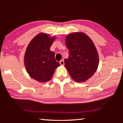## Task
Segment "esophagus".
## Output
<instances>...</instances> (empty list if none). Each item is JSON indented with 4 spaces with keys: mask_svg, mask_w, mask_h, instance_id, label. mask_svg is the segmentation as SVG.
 <instances>
[{
    "mask_svg": "<svg viewBox=\"0 0 123 123\" xmlns=\"http://www.w3.org/2000/svg\"><path fill=\"white\" fill-rule=\"evenodd\" d=\"M59 63H60L61 65H62V66H64V60H61L60 61V62H59Z\"/></svg>",
    "mask_w": 123,
    "mask_h": 123,
    "instance_id": "1",
    "label": "esophagus"
}]
</instances>
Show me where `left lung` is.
Masks as SVG:
<instances>
[{"instance_id":"obj_1","label":"left lung","mask_w":123,"mask_h":123,"mask_svg":"<svg viewBox=\"0 0 123 123\" xmlns=\"http://www.w3.org/2000/svg\"><path fill=\"white\" fill-rule=\"evenodd\" d=\"M69 50L65 66L72 79L77 83L91 77L98 66V54L92 40L83 32H74L66 37Z\"/></svg>"}]
</instances>
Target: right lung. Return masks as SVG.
<instances>
[{
	"mask_svg": "<svg viewBox=\"0 0 123 123\" xmlns=\"http://www.w3.org/2000/svg\"><path fill=\"white\" fill-rule=\"evenodd\" d=\"M56 38L40 33L33 38L26 49L24 62L29 75L41 83L50 80L55 69L60 66L50 48Z\"/></svg>",
	"mask_w": 123,
	"mask_h": 123,
	"instance_id": "add662e5",
	"label": "right lung"
}]
</instances>
